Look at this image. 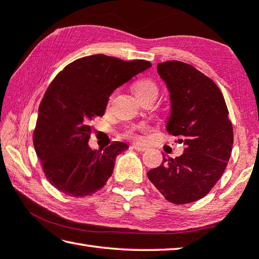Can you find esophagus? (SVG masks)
Here are the masks:
<instances>
[{
	"instance_id": "esophagus-1",
	"label": "esophagus",
	"mask_w": 259,
	"mask_h": 259,
	"mask_svg": "<svg viewBox=\"0 0 259 259\" xmlns=\"http://www.w3.org/2000/svg\"><path fill=\"white\" fill-rule=\"evenodd\" d=\"M133 147H134L136 150H138V151H145L147 149L146 146H141V145H137V144L133 145Z\"/></svg>"
}]
</instances>
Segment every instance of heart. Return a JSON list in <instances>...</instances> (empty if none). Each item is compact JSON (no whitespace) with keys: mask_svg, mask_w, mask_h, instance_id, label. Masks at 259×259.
I'll use <instances>...</instances> for the list:
<instances>
[{"mask_svg":"<svg viewBox=\"0 0 259 259\" xmlns=\"http://www.w3.org/2000/svg\"><path fill=\"white\" fill-rule=\"evenodd\" d=\"M133 89H134V92H135L136 96L138 98L140 102H143V101H145L147 99L156 100L157 96H158V93H159L158 85H157V83L154 79L148 78V77H143V78L137 79L134 83ZM112 96L113 95H111L110 100L112 99ZM145 129H147V125H145V124L131 126V128H129L125 131V136L131 137V138L138 139L139 138L138 133H140V131H143Z\"/></svg>","mask_w":259,"mask_h":259,"instance_id":"obj_1","label":"heart"}]
</instances>
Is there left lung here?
I'll use <instances>...</instances> for the list:
<instances>
[{
	"label": "left lung",
	"instance_id": "obj_1",
	"mask_svg": "<svg viewBox=\"0 0 259 259\" xmlns=\"http://www.w3.org/2000/svg\"><path fill=\"white\" fill-rule=\"evenodd\" d=\"M170 93L171 110L166 129L185 145L176 158H165L147 176L174 204L204 197L228 165L234 129L220 89L194 66L167 60L157 66Z\"/></svg>",
	"mask_w": 259,
	"mask_h": 259
}]
</instances>
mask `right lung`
Returning a JSON list of instances; mask_svg holds the SVG:
<instances>
[{
	"label": "right lung",
	"mask_w": 259,
	"mask_h": 259,
	"mask_svg": "<svg viewBox=\"0 0 259 259\" xmlns=\"http://www.w3.org/2000/svg\"><path fill=\"white\" fill-rule=\"evenodd\" d=\"M150 66L148 60L92 55L74 60L55 76L39 105L33 145L46 179L58 191L83 197L106 184L116 156L129 147L112 141L103 151L92 150V122L103 116L118 86Z\"/></svg>",
	"instance_id": "add662e5"
}]
</instances>
